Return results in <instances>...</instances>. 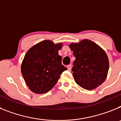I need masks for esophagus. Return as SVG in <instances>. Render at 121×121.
Masks as SVG:
<instances>
[{
    "label": "esophagus",
    "mask_w": 121,
    "mask_h": 121,
    "mask_svg": "<svg viewBox=\"0 0 121 121\" xmlns=\"http://www.w3.org/2000/svg\"><path fill=\"white\" fill-rule=\"evenodd\" d=\"M67 69H68L69 71H71V65H67Z\"/></svg>",
    "instance_id": "esophagus-1"
}]
</instances>
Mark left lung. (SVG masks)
Instances as JSON below:
<instances>
[{
    "label": "left lung",
    "mask_w": 121,
    "mask_h": 121,
    "mask_svg": "<svg viewBox=\"0 0 121 121\" xmlns=\"http://www.w3.org/2000/svg\"><path fill=\"white\" fill-rule=\"evenodd\" d=\"M76 57L72 68L74 81L84 89L96 88L106 79L109 61L106 53L88 39L69 45Z\"/></svg>",
    "instance_id": "left-lung-1"
}]
</instances>
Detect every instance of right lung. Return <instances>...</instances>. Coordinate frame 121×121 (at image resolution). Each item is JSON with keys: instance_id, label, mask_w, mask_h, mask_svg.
I'll return each mask as SVG.
<instances>
[{"instance_id": "add662e5", "label": "right lung", "mask_w": 121, "mask_h": 121, "mask_svg": "<svg viewBox=\"0 0 121 121\" xmlns=\"http://www.w3.org/2000/svg\"><path fill=\"white\" fill-rule=\"evenodd\" d=\"M62 47V43L54 44L45 40L28 50L21 65V73L33 93L48 92L56 84L62 73L67 69L62 65V57L59 55Z\"/></svg>"}]
</instances>
